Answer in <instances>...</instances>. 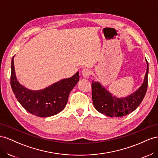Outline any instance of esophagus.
Returning <instances> with one entry per match:
<instances>
[{
  "label": "esophagus",
  "mask_w": 158,
  "mask_h": 158,
  "mask_svg": "<svg viewBox=\"0 0 158 158\" xmlns=\"http://www.w3.org/2000/svg\"><path fill=\"white\" fill-rule=\"evenodd\" d=\"M81 73L85 78H89L90 75V71L88 69L85 68L81 71Z\"/></svg>",
  "instance_id": "1"
}]
</instances>
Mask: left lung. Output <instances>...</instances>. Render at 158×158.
I'll list each match as a JSON object with an SVG mask.
<instances>
[{
	"instance_id": "1",
	"label": "left lung",
	"mask_w": 158,
	"mask_h": 158,
	"mask_svg": "<svg viewBox=\"0 0 158 158\" xmlns=\"http://www.w3.org/2000/svg\"><path fill=\"white\" fill-rule=\"evenodd\" d=\"M143 82L136 91L127 97L118 98L110 93L98 81H92V98L95 109L110 117H122L131 113L140 105L148 88V63Z\"/></svg>"
}]
</instances>
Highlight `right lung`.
Wrapping results in <instances>:
<instances>
[{"instance_id":"1","label":"right lung","mask_w":158,"mask_h":158,"mask_svg":"<svg viewBox=\"0 0 158 158\" xmlns=\"http://www.w3.org/2000/svg\"><path fill=\"white\" fill-rule=\"evenodd\" d=\"M14 57L11 62L10 85L20 104L30 113L38 117L52 116L64 110L70 92L79 81V71L70 78L61 79L45 89L33 91L18 81Z\"/></svg>"}]
</instances>
